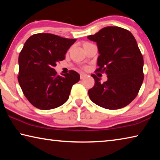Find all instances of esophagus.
<instances>
[{
    "instance_id": "obj_1",
    "label": "esophagus",
    "mask_w": 160,
    "mask_h": 160,
    "mask_svg": "<svg viewBox=\"0 0 160 160\" xmlns=\"http://www.w3.org/2000/svg\"><path fill=\"white\" fill-rule=\"evenodd\" d=\"M87 76H88V75H87V74L81 73L80 74V79H84V78H85Z\"/></svg>"
}]
</instances>
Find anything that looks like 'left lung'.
Instances as JSON below:
<instances>
[{"mask_svg":"<svg viewBox=\"0 0 160 160\" xmlns=\"http://www.w3.org/2000/svg\"><path fill=\"white\" fill-rule=\"evenodd\" d=\"M97 43L99 51L97 71L104 72L107 80L92 75L95 80L89 90L90 99L107 109H118L129 104L141 87L143 58L131 32L118 27H106L88 37Z\"/></svg>","mask_w":160,"mask_h":160,"instance_id":"1","label":"left lung"}]
</instances>
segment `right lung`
<instances>
[{"label": "right lung", "mask_w": 160, "mask_h": 160, "mask_svg": "<svg viewBox=\"0 0 160 160\" xmlns=\"http://www.w3.org/2000/svg\"><path fill=\"white\" fill-rule=\"evenodd\" d=\"M76 39L48 33L33 34L19 55L18 82L24 94L34 107L42 110L57 108L66 102L72 85L80 80L76 71L63 76L53 68L63 60Z\"/></svg>", "instance_id": "add662e5"}]
</instances>
